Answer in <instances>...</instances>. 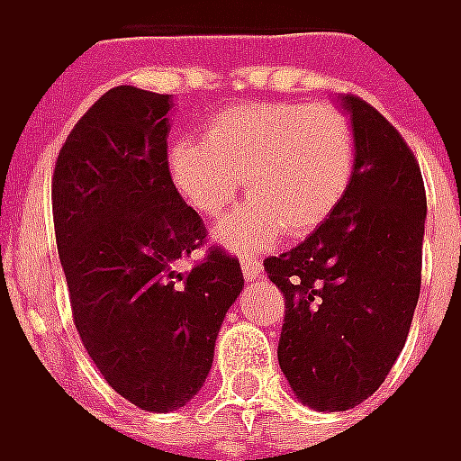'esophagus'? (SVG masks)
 I'll return each instance as SVG.
<instances>
[{"mask_svg": "<svg viewBox=\"0 0 461 461\" xmlns=\"http://www.w3.org/2000/svg\"><path fill=\"white\" fill-rule=\"evenodd\" d=\"M240 268H243V276H246V281L258 279V276H261V271H264L261 261H258V258H253V256H240Z\"/></svg>", "mask_w": 461, "mask_h": 461, "instance_id": "obj_1", "label": "esophagus"}]
</instances>
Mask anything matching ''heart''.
<instances>
[{
    "mask_svg": "<svg viewBox=\"0 0 461 461\" xmlns=\"http://www.w3.org/2000/svg\"><path fill=\"white\" fill-rule=\"evenodd\" d=\"M355 159L353 123L339 108L261 101L218 111L205 141L177 139L167 167L203 218H221L246 177L251 200L218 225L215 238L230 251H258L284 233L317 230L350 190Z\"/></svg>",
    "mask_w": 461,
    "mask_h": 461,
    "instance_id": "obj_1",
    "label": "heart"
}]
</instances>
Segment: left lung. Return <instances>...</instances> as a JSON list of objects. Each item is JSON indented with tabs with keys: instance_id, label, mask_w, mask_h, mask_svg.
Here are the masks:
<instances>
[{
	"instance_id": "8db88e82",
	"label": "left lung",
	"mask_w": 461,
	"mask_h": 461,
	"mask_svg": "<svg viewBox=\"0 0 461 461\" xmlns=\"http://www.w3.org/2000/svg\"><path fill=\"white\" fill-rule=\"evenodd\" d=\"M355 131L353 185L292 251L264 261L284 292L279 366L314 411L373 396L409 338L421 289L426 193L409 144L357 95H338Z\"/></svg>"
}]
</instances>
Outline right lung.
Masks as SVG:
<instances>
[{
    "instance_id": "right-lung-1",
    "label": "right lung",
    "mask_w": 461,
    "mask_h": 461,
    "mask_svg": "<svg viewBox=\"0 0 461 461\" xmlns=\"http://www.w3.org/2000/svg\"><path fill=\"white\" fill-rule=\"evenodd\" d=\"M172 95L116 86L65 139L52 218L73 322L108 385L167 413L203 388L225 312L243 289L238 258L205 243L167 167Z\"/></svg>"
}]
</instances>
